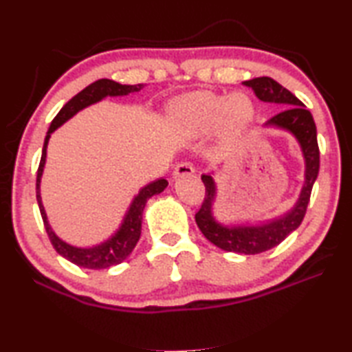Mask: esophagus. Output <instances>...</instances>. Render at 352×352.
<instances>
[{"mask_svg": "<svg viewBox=\"0 0 352 352\" xmlns=\"http://www.w3.org/2000/svg\"><path fill=\"white\" fill-rule=\"evenodd\" d=\"M195 172L194 166L188 163V162H183L180 164H177V168L174 169V178H180V177H184V175H192Z\"/></svg>", "mask_w": 352, "mask_h": 352, "instance_id": "34e87169", "label": "esophagus"}]
</instances>
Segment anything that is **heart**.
<instances>
[{"label":"heart","mask_w":352,"mask_h":352,"mask_svg":"<svg viewBox=\"0 0 352 352\" xmlns=\"http://www.w3.org/2000/svg\"><path fill=\"white\" fill-rule=\"evenodd\" d=\"M177 124L190 133L215 129L223 138L239 135L252 123L255 107L246 94L226 95L198 91L183 97L174 107Z\"/></svg>","instance_id":"obj_1"}]
</instances>
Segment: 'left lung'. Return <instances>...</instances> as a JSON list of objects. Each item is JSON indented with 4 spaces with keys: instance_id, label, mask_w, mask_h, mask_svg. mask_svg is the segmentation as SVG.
Instances as JSON below:
<instances>
[{
    "instance_id": "1",
    "label": "left lung",
    "mask_w": 352,
    "mask_h": 352,
    "mask_svg": "<svg viewBox=\"0 0 352 352\" xmlns=\"http://www.w3.org/2000/svg\"><path fill=\"white\" fill-rule=\"evenodd\" d=\"M252 87L257 98L265 103H276L285 109L267 120L266 127H276L289 132L297 140L305 160V183L294 206L283 215L260 225H223L214 217V203L217 198V184L210 174H203L201 180L206 188L203 204L195 214L197 226L204 237L217 248L228 252L260 254L280 245L287 235L300 226L308 208L309 197L320 168V152L317 144V127L311 112L296 95L278 85L270 76H260L245 81Z\"/></svg>"
}]
</instances>
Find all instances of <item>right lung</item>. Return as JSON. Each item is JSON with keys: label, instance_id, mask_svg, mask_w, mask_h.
I'll use <instances>...</instances> for the list:
<instances>
[{"label": "right lung", "instance_id": "obj_1", "mask_svg": "<svg viewBox=\"0 0 352 352\" xmlns=\"http://www.w3.org/2000/svg\"><path fill=\"white\" fill-rule=\"evenodd\" d=\"M143 89V85H120L117 81L112 80H98L89 85L86 89H82L81 92L75 95L74 98H70L67 103L61 107V111L56 113V117L50 123V127L47 131V135L44 138L43 146V154L41 162L38 166L36 172V201L40 206V212L44 221V228L50 239V243L55 248V251L60 255H63L66 260L72 261L74 265L87 267V270H106L113 265H120L121 261L129 257L131 252L135 248L137 241L142 235V221H143V210L146 203L151 197H154L160 192H163L168 186V180L164 178H158V180L146 184L144 188L138 190V194L133 197L131 206L127 208L126 214L123 217L120 228L115 231L109 239L104 240L100 245H95L91 248H78L74 245H69L65 240H61L58 235L54 232L52 226L49 225L47 214L44 210L43 201H41V177L44 172V164H46V155H47V144L50 135L58 129L61 124H65L67 120L74 117L75 113L85 109V107L98 103V101L104 100L106 97H124L133 92H140Z\"/></svg>", "mask_w": 352, "mask_h": 352}]
</instances>
